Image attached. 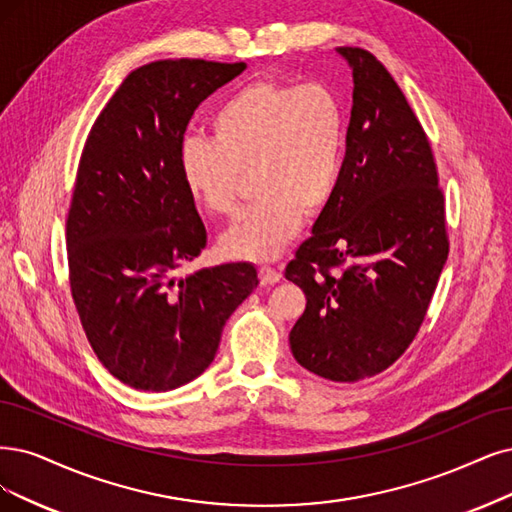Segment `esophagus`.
<instances>
[{
    "instance_id": "esophagus-1",
    "label": "esophagus",
    "mask_w": 512,
    "mask_h": 512,
    "mask_svg": "<svg viewBox=\"0 0 512 512\" xmlns=\"http://www.w3.org/2000/svg\"><path fill=\"white\" fill-rule=\"evenodd\" d=\"M259 278H261V285H276V282L280 280V272L276 268H270V266H263L259 268Z\"/></svg>"
}]
</instances>
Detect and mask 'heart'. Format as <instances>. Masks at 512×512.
<instances>
[{
  "label": "heart",
  "instance_id": "obj_1",
  "mask_svg": "<svg viewBox=\"0 0 512 512\" xmlns=\"http://www.w3.org/2000/svg\"><path fill=\"white\" fill-rule=\"evenodd\" d=\"M211 130L213 141L181 143L187 194L206 213L234 217L242 177L251 173L259 200L221 238V249L255 261L278 257L304 215H318L335 194L344 166L342 103L320 82L255 80L219 105Z\"/></svg>",
  "mask_w": 512,
  "mask_h": 512
}]
</instances>
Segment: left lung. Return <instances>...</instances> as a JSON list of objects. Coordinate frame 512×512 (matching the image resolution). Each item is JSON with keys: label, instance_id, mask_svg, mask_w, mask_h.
<instances>
[{"label": "left lung", "instance_id": "1", "mask_svg": "<svg viewBox=\"0 0 512 512\" xmlns=\"http://www.w3.org/2000/svg\"><path fill=\"white\" fill-rule=\"evenodd\" d=\"M354 92L337 189L287 263L306 293L295 361L331 382L386 371L418 335L449 255L445 198L426 132L369 50L342 46Z\"/></svg>", "mask_w": 512, "mask_h": 512}]
</instances>
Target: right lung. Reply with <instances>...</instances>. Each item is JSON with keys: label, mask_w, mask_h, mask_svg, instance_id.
<instances>
[{"label": "right lung", "mask_w": 512, "mask_h": 512, "mask_svg": "<svg viewBox=\"0 0 512 512\" xmlns=\"http://www.w3.org/2000/svg\"><path fill=\"white\" fill-rule=\"evenodd\" d=\"M244 67L166 59L130 71L84 143L67 215L69 287L90 348L130 388L192 382L259 285L251 263L177 276L206 246L179 168L185 128Z\"/></svg>", "instance_id": "1"}]
</instances>
